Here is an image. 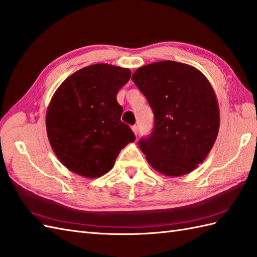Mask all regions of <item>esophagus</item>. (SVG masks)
I'll use <instances>...</instances> for the list:
<instances>
[{"mask_svg":"<svg viewBox=\"0 0 257 257\" xmlns=\"http://www.w3.org/2000/svg\"><path fill=\"white\" fill-rule=\"evenodd\" d=\"M133 132H134V134H135L136 136H138V133H139V129H138V127H137V125H133Z\"/></svg>","mask_w":257,"mask_h":257,"instance_id":"obj_1","label":"esophagus"}]
</instances>
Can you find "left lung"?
I'll use <instances>...</instances> for the list:
<instances>
[{
    "label": "left lung",
    "instance_id": "8db88e82",
    "mask_svg": "<svg viewBox=\"0 0 257 257\" xmlns=\"http://www.w3.org/2000/svg\"><path fill=\"white\" fill-rule=\"evenodd\" d=\"M132 79L155 114L151 135L139 141L147 161L168 177L192 172L219 134V103L210 81L195 67L173 61L146 65Z\"/></svg>",
    "mask_w": 257,
    "mask_h": 257
}]
</instances>
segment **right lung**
<instances>
[{
    "label": "right lung",
    "mask_w": 257,
    "mask_h": 257,
    "mask_svg": "<svg viewBox=\"0 0 257 257\" xmlns=\"http://www.w3.org/2000/svg\"><path fill=\"white\" fill-rule=\"evenodd\" d=\"M128 68L95 64L70 75L58 87L46 111V132L54 154L68 170L94 179L107 173L120 150L136 137L120 121L119 89Z\"/></svg>",
    "instance_id": "add662e5"
}]
</instances>
